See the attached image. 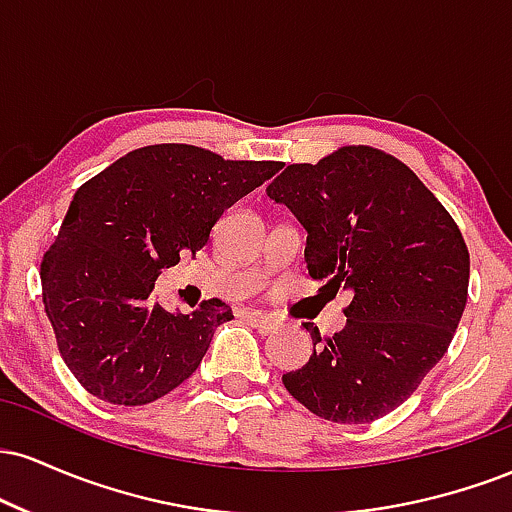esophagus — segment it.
I'll use <instances>...</instances> for the list:
<instances>
[{"instance_id":"1","label":"esophagus","mask_w":512,"mask_h":512,"mask_svg":"<svg viewBox=\"0 0 512 512\" xmlns=\"http://www.w3.org/2000/svg\"><path fill=\"white\" fill-rule=\"evenodd\" d=\"M245 317H248L250 325L255 327V330L260 332V334H272V332H276L281 327L279 320H274V317H269V315H264V313H248Z\"/></svg>"}]
</instances>
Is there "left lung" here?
Here are the masks:
<instances>
[{"label":"left lung","mask_w":512,"mask_h":512,"mask_svg":"<svg viewBox=\"0 0 512 512\" xmlns=\"http://www.w3.org/2000/svg\"><path fill=\"white\" fill-rule=\"evenodd\" d=\"M303 228L305 264L325 289H346V327L320 337L284 387L334 424L390 414L443 358L467 305L469 250L436 195L395 156L342 146L291 163L267 187Z\"/></svg>","instance_id":"left-lung-1"}]
</instances>
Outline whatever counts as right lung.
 Listing matches in <instances>:
<instances>
[{"label":"right lung","mask_w":512,"mask_h":512,"mask_svg":"<svg viewBox=\"0 0 512 512\" xmlns=\"http://www.w3.org/2000/svg\"><path fill=\"white\" fill-rule=\"evenodd\" d=\"M279 168L192 144H154L76 190L40 281L57 349L86 392L142 407L195 373L233 313L219 298L190 315L170 313L156 303L158 274L182 255L195 257L223 209Z\"/></svg>","instance_id":"add662e5"}]
</instances>
